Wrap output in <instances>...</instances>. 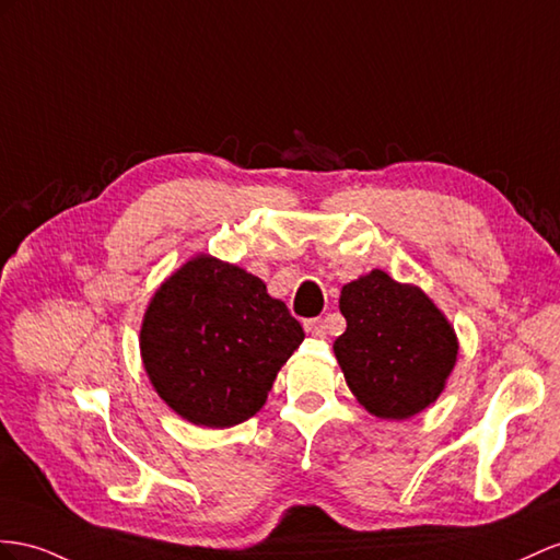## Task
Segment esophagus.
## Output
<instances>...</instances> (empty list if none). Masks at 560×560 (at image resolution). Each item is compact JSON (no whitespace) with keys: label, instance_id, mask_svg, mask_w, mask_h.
I'll use <instances>...</instances> for the list:
<instances>
[{"label":"esophagus","instance_id":"obj_1","mask_svg":"<svg viewBox=\"0 0 560 560\" xmlns=\"http://www.w3.org/2000/svg\"><path fill=\"white\" fill-rule=\"evenodd\" d=\"M305 331L312 338H326V322L324 319H307L305 322Z\"/></svg>","mask_w":560,"mask_h":560}]
</instances>
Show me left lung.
<instances>
[{
    "label": "left lung",
    "instance_id": "1",
    "mask_svg": "<svg viewBox=\"0 0 560 560\" xmlns=\"http://www.w3.org/2000/svg\"><path fill=\"white\" fill-rule=\"evenodd\" d=\"M346 334L334 342L348 388L385 421L417 417L435 402L458 357L450 319L419 285L381 269L342 285Z\"/></svg>",
    "mask_w": 560,
    "mask_h": 560
}]
</instances>
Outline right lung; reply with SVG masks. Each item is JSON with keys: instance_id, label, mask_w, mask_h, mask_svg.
Here are the masks:
<instances>
[{"instance_id": "add662e5", "label": "right lung", "mask_w": 560, "mask_h": 560, "mask_svg": "<svg viewBox=\"0 0 560 560\" xmlns=\"http://www.w3.org/2000/svg\"><path fill=\"white\" fill-rule=\"evenodd\" d=\"M305 331L262 279L200 253L158 285L139 350L153 390L184 421L232 428L267 402Z\"/></svg>"}]
</instances>
